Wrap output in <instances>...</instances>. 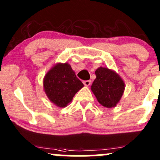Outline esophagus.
Instances as JSON below:
<instances>
[{
    "label": "esophagus",
    "mask_w": 160,
    "mask_h": 160,
    "mask_svg": "<svg viewBox=\"0 0 160 160\" xmlns=\"http://www.w3.org/2000/svg\"><path fill=\"white\" fill-rule=\"evenodd\" d=\"M83 84H84V85H85L86 86H90V84H91V80H85V81H83Z\"/></svg>",
    "instance_id": "1"
}]
</instances>
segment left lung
I'll use <instances>...</instances> for the list:
<instances>
[{
	"instance_id": "obj_1",
	"label": "left lung",
	"mask_w": 160,
	"mask_h": 160,
	"mask_svg": "<svg viewBox=\"0 0 160 160\" xmlns=\"http://www.w3.org/2000/svg\"><path fill=\"white\" fill-rule=\"evenodd\" d=\"M95 73L96 78L91 86L92 92L103 107H116L125 90L122 78L115 71L108 68L99 67Z\"/></svg>"
}]
</instances>
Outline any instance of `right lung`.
I'll list each match as a JSON object with an SVG mask.
<instances>
[{
    "instance_id": "obj_1",
    "label": "right lung",
    "mask_w": 160,
    "mask_h": 160,
    "mask_svg": "<svg viewBox=\"0 0 160 160\" xmlns=\"http://www.w3.org/2000/svg\"><path fill=\"white\" fill-rule=\"evenodd\" d=\"M43 82L47 98L58 108H65L84 86L67 62L53 65L46 74Z\"/></svg>"
}]
</instances>
